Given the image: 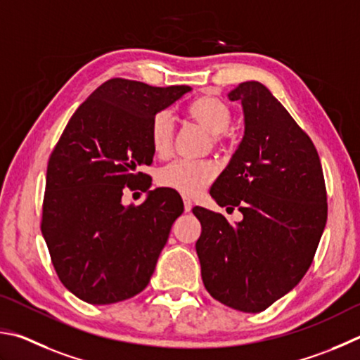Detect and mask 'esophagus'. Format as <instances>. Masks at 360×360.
<instances>
[{
    "mask_svg": "<svg viewBox=\"0 0 360 360\" xmlns=\"http://www.w3.org/2000/svg\"><path fill=\"white\" fill-rule=\"evenodd\" d=\"M184 205H185V212H190L193 209V200L190 198H184Z\"/></svg>",
    "mask_w": 360,
    "mask_h": 360,
    "instance_id": "34e87169",
    "label": "esophagus"
}]
</instances>
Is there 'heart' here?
<instances>
[{
  "mask_svg": "<svg viewBox=\"0 0 360 360\" xmlns=\"http://www.w3.org/2000/svg\"><path fill=\"white\" fill-rule=\"evenodd\" d=\"M190 115L213 136L228 131L232 113L223 101L212 96H202L190 105ZM174 117L167 110L158 112L150 124L151 147L160 156L167 155L174 141ZM217 169L209 161L176 160L160 169L156 175L158 184L185 196H198L215 179Z\"/></svg>",
  "mask_w": 360,
  "mask_h": 360,
  "instance_id": "1",
  "label": "heart"
}]
</instances>
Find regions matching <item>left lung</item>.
I'll return each instance as SVG.
<instances>
[{
  "label": "left lung",
  "mask_w": 360,
  "mask_h": 360,
  "mask_svg": "<svg viewBox=\"0 0 360 360\" xmlns=\"http://www.w3.org/2000/svg\"><path fill=\"white\" fill-rule=\"evenodd\" d=\"M240 101L243 137L210 188L218 205L237 207L240 221L194 207L202 226L196 242L200 275L213 299L259 313L299 285L327 221L318 151L261 82L228 93Z\"/></svg>",
  "instance_id": "1"
}]
</instances>
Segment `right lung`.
<instances>
[{
	"mask_svg": "<svg viewBox=\"0 0 360 360\" xmlns=\"http://www.w3.org/2000/svg\"><path fill=\"white\" fill-rule=\"evenodd\" d=\"M191 90L107 80L74 112L50 156L42 236L63 285L88 304L134 297L150 283L184 202L156 188L131 207L123 191L148 176L139 167L153 161L151 120Z\"/></svg>",
	"mask_w": 360,
	"mask_h": 360,
	"instance_id": "right-lung-1",
	"label": "right lung"
}]
</instances>
